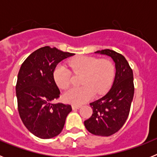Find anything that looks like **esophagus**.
<instances>
[{
	"instance_id": "esophagus-1",
	"label": "esophagus",
	"mask_w": 157,
	"mask_h": 157,
	"mask_svg": "<svg viewBox=\"0 0 157 157\" xmlns=\"http://www.w3.org/2000/svg\"><path fill=\"white\" fill-rule=\"evenodd\" d=\"M81 108V105H72V109L73 110H76V109H79Z\"/></svg>"
}]
</instances>
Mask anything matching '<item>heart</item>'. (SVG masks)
<instances>
[{"mask_svg": "<svg viewBox=\"0 0 157 157\" xmlns=\"http://www.w3.org/2000/svg\"><path fill=\"white\" fill-rule=\"evenodd\" d=\"M68 65L75 75L83 74L81 87H73L63 94L67 103L80 105L106 92L112 85L115 75V67L108 59L82 56L71 59ZM55 82L60 89L70 86L71 74L63 64H58L53 71Z\"/></svg>", "mask_w": 157, "mask_h": 157, "instance_id": "heart-1", "label": "heart"}]
</instances>
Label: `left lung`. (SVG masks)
Segmentation results:
<instances>
[{
  "instance_id": "left-lung-1",
  "label": "left lung",
  "mask_w": 157,
  "mask_h": 157,
  "mask_svg": "<svg viewBox=\"0 0 157 157\" xmlns=\"http://www.w3.org/2000/svg\"><path fill=\"white\" fill-rule=\"evenodd\" d=\"M95 53L110 56L116 65V75L110 90L103 98L90 103L93 114L84 121L89 132L94 135H112L123 126L130 113L134 94L133 71L126 58L111 49Z\"/></svg>"
}]
</instances>
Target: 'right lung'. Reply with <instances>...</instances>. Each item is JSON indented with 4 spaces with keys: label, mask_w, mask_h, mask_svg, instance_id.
<instances>
[{
    "label": "right lung",
    "mask_w": 157,
    "mask_h": 157,
    "mask_svg": "<svg viewBox=\"0 0 157 157\" xmlns=\"http://www.w3.org/2000/svg\"><path fill=\"white\" fill-rule=\"evenodd\" d=\"M74 53L45 46L32 52L19 69L16 92L18 111L27 130L42 139L61 132L70 105L52 104L59 98V88L53 78L56 65Z\"/></svg>",
    "instance_id": "1"
}]
</instances>
